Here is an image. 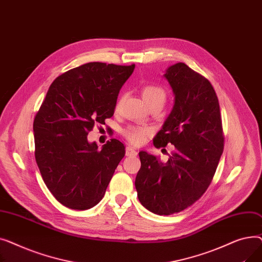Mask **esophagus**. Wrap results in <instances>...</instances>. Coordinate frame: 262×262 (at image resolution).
Instances as JSON below:
<instances>
[{
  "label": "esophagus",
  "mask_w": 262,
  "mask_h": 262,
  "mask_svg": "<svg viewBox=\"0 0 262 262\" xmlns=\"http://www.w3.org/2000/svg\"><path fill=\"white\" fill-rule=\"evenodd\" d=\"M137 154H138L137 153V150L132 146L126 147V156H137Z\"/></svg>",
  "instance_id": "1"
}]
</instances>
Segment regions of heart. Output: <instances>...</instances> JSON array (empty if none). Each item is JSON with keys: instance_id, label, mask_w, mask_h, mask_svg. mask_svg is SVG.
<instances>
[{"instance_id": "obj_1", "label": "heart", "mask_w": 262, "mask_h": 262, "mask_svg": "<svg viewBox=\"0 0 262 262\" xmlns=\"http://www.w3.org/2000/svg\"><path fill=\"white\" fill-rule=\"evenodd\" d=\"M142 96L148 106L153 104H161L163 106L167 99V93L160 86L147 85L142 88ZM121 101L122 99L118 101L117 107H119ZM123 134L130 143L140 144L145 140L146 136L149 134V129L145 126L130 125L123 130Z\"/></svg>"}]
</instances>
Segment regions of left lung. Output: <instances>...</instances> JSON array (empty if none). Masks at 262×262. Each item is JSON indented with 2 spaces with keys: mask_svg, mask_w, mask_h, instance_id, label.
Segmentation results:
<instances>
[{
  "mask_svg": "<svg viewBox=\"0 0 262 262\" xmlns=\"http://www.w3.org/2000/svg\"><path fill=\"white\" fill-rule=\"evenodd\" d=\"M163 77L174 94V105L154 146H175L167 162L144 150L135 186L144 207L159 215L181 212L207 190L223 153L220 105L209 80L186 63L170 66Z\"/></svg>",
  "mask_w": 262,
  "mask_h": 262,
  "instance_id": "1",
  "label": "left lung"
}]
</instances>
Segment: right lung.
Listing matches in <instances>:
<instances>
[{"label": "right lung", "instance_id": "add662e5", "mask_svg": "<svg viewBox=\"0 0 262 262\" xmlns=\"http://www.w3.org/2000/svg\"><path fill=\"white\" fill-rule=\"evenodd\" d=\"M135 64L88 62L55 79L34 120L35 158L51 193L66 207L99 204L125 155L117 139L88 141L96 123L114 116L118 94Z\"/></svg>", "mask_w": 262, "mask_h": 262}]
</instances>
